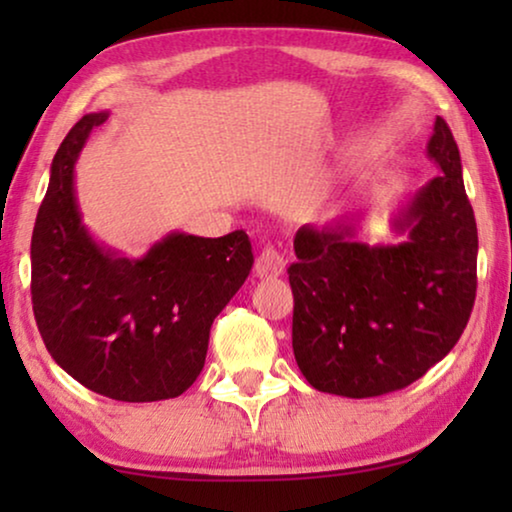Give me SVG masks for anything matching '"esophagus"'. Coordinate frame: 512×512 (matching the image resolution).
Segmentation results:
<instances>
[{
	"mask_svg": "<svg viewBox=\"0 0 512 512\" xmlns=\"http://www.w3.org/2000/svg\"><path fill=\"white\" fill-rule=\"evenodd\" d=\"M286 268V261L284 256L279 254L275 247H263L261 254L256 258V275L261 279H272V277H279Z\"/></svg>",
	"mask_w": 512,
	"mask_h": 512,
	"instance_id": "1",
	"label": "esophagus"
}]
</instances>
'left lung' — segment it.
<instances>
[{
    "label": "left lung",
    "mask_w": 512,
    "mask_h": 512,
    "mask_svg": "<svg viewBox=\"0 0 512 512\" xmlns=\"http://www.w3.org/2000/svg\"><path fill=\"white\" fill-rule=\"evenodd\" d=\"M426 156L440 174L394 214L396 242H361V212L298 228L293 354L324 394L370 398L408 387L450 354L468 324L478 228L457 142L440 116Z\"/></svg>",
    "instance_id": "8db88e82"
}]
</instances>
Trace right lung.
<instances>
[{"label": "right lung", "instance_id": "obj_1", "mask_svg": "<svg viewBox=\"0 0 512 512\" xmlns=\"http://www.w3.org/2000/svg\"><path fill=\"white\" fill-rule=\"evenodd\" d=\"M107 111L62 139L32 233V305L55 363L114 401L151 403L191 387L214 319L254 265L249 235L167 233L144 256L97 242L76 198V160Z\"/></svg>", "mask_w": 512, "mask_h": 512}]
</instances>
